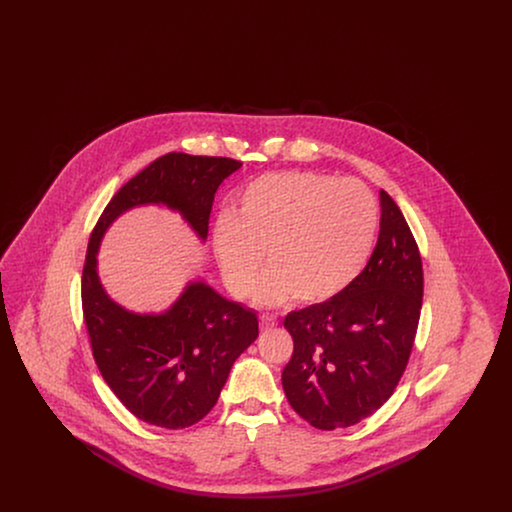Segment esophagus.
<instances>
[{"mask_svg": "<svg viewBox=\"0 0 512 512\" xmlns=\"http://www.w3.org/2000/svg\"><path fill=\"white\" fill-rule=\"evenodd\" d=\"M276 324H278V320L274 317H270V315H261V318H259L261 330H270V328H274Z\"/></svg>", "mask_w": 512, "mask_h": 512, "instance_id": "1", "label": "esophagus"}]
</instances>
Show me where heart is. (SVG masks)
<instances>
[{
	"mask_svg": "<svg viewBox=\"0 0 512 512\" xmlns=\"http://www.w3.org/2000/svg\"><path fill=\"white\" fill-rule=\"evenodd\" d=\"M378 205L363 182L318 172H276L247 184L234 217L213 232L222 278L236 297L251 292L261 255V303L318 305L340 295L365 267Z\"/></svg>",
	"mask_w": 512,
	"mask_h": 512,
	"instance_id": "b5f03b06",
	"label": "heart"
}]
</instances>
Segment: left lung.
<instances>
[{
	"label": "left lung",
	"instance_id": "obj_1",
	"mask_svg": "<svg viewBox=\"0 0 512 512\" xmlns=\"http://www.w3.org/2000/svg\"><path fill=\"white\" fill-rule=\"evenodd\" d=\"M380 234L363 272L336 297L292 311L293 355L282 386L293 411L318 430L376 413L399 384L418 328L424 274L397 203L380 190Z\"/></svg>",
	"mask_w": 512,
	"mask_h": 512
}]
</instances>
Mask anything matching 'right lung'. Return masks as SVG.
<instances>
[{
    "mask_svg": "<svg viewBox=\"0 0 512 512\" xmlns=\"http://www.w3.org/2000/svg\"><path fill=\"white\" fill-rule=\"evenodd\" d=\"M240 167L228 157L167 153L113 195L90 236L82 311L92 353L107 386L147 424L180 430L209 413L234 361L257 340L259 320L205 282H190L165 313L124 309L99 282L101 238L128 209L165 205L205 240L215 194Z\"/></svg>",
    "mask_w": 512,
    "mask_h": 512,
    "instance_id": "obj_1",
    "label": "right lung"
}]
</instances>
